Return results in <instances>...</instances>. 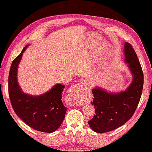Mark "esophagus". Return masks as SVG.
<instances>
[{
    "label": "esophagus",
    "mask_w": 152,
    "mask_h": 152,
    "mask_svg": "<svg viewBox=\"0 0 152 152\" xmlns=\"http://www.w3.org/2000/svg\"><path fill=\"white\" fill-rule=\"evenodd\" d=\"M84 84H86V82H85V81H82V82H80L79 84H77V85L73 86V87H72V89H70V92H71V91H73L77 90L78 88H79V86H82V85H84Z\"/></svg>",
    "instance_id": "obj_1"
}]
</instances>
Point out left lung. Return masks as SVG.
I'll return each mask as SVG.
<instances>
[{
  "label": "left lung",
  "instance_id": "obj_1",
  "mask_svg": "<svg viewBox=\"0 0 152 152\" xmlns=\"http://www.w3.org/2000/svg\"><path fill=\"white\" fill-rule=\"evenodd\" d=\"M125 61L133 75L127 89L121 93H108L98 87L92 90L94 96L92 104L95 115L88 124L94 132L102 133L122 126L134 115L138 105L143 87V72L139 59L131 44L124 45Z\"/></svg>",
  "mask_w": 152,
  "mask_h": 152
}]
</instances>
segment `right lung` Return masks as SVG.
<instances>
[{"label": "right lung", "instance_id": "add662e5", "mask_svg": "<svg viewBox=\"0 0 152 152\" xmlns=\"http://www.w3.org/2000/svg\"><path fill=\"white\" fill-rule=\"evenodd\" d=\"M26 45L14 59L8 78V91L14 111L26 124L34 129L51 133L59 127L65 116L66 108L61 101L65 86H54L48 93L39 96L26 94L17 81V69Z\"/></svg>", "mask_w": 152, "mask_h": 152}]
</instances>
